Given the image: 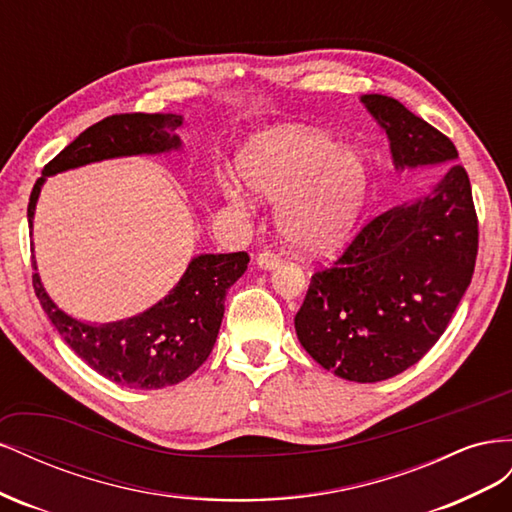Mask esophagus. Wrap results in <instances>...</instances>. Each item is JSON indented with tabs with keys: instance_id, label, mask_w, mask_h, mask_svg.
Wrapping results in <instances>:
<instances>
[{
	"instance_id": "esophagus-1",
	"label": "esophagus",
	"mask_w": 512,
	"mask_h": 512,
	"mask_svg": "<svg viewBox=\"0 0 512 512\" xmlns=\"http://www.w3.org/2000/svg\"><path fill=\"white\" fill-rule=\"evenodd\" d=\"M280 256L277 254H273V252H260L258 256H256V265L260 267V269H275V267H280Z\"/></svg>"
}]
</instances>
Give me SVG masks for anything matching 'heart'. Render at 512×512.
<instances>
[{"label": "heart", "mask_w": 512, "mask_h": 512, "mask_svg": "<svg viewBox=\"0 0 512 512\" xmlns=\"http://www.w3.org/2000/svg\"><path fill=\"white\" fill-rule=\"evenodd\" d=\"M241 175L258 198L277 203L280 237L303 254L342 243L359 220L367 192V168L359 153L301 126L254 138L241 158ZM218 190L235 207L252 203L243 185L226 173Z\"/></svg>", "instance_id": "b5f03b06"}]
</instances>
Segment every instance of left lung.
I'll return each mask as SVG.
<instances>
[{
    "mask_svg": "<svg viewBox=\"0 0 512 512\" xmlns=\"http://www.w3.org/2000/svg\"><path fill=\"white\" fill-rule=\"evenodd\" d=\"M389 136L397 170L457 160L451 138L395 98L361 96ZM478 220L466 168L451 164L423 198L361 228L333 267L316 271L294 316L301 346L352 382L406 371L446 331L472 282Z\"/></svg>",
    "mask_w": 512,
    "mask_h": 512,
    "instance_id": "obj_1",
    "label": "left lung"
}]
</instances>
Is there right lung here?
Returning <instances> with one entry per match:
<instances>
[{
  "mask_svg": "<svg viewBox=\"0 0 512 512\" xmlns=\"http://www.w3.org/2000/svg\"><path fill=\"white\" fill-rule=\"evenodd\" d=\"M181 123L183 117L173 113H126L94 123L42 168L27 205L29 228L46 177L111 158L177 151L181 138L175 130ZM247 262L245 252L200 254L162 301L143 314L108 324L68 316L46 294L38 273L34 290L64 342L100 376L128 389H164L207 361L224 318L226 292L245 273ZM32 265L36 269L34 256Z\"/></svg>",
  "mask_w": 512,
  "mask_h": 512,
  "instance_id": "1",
  "label": "right lung"
}]
</instances>
